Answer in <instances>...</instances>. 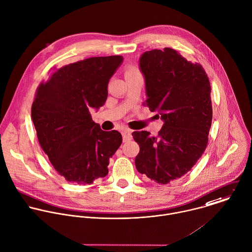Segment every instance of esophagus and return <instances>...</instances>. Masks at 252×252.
<instances>
[{"label":"esophagus","mask_w":252,"mask_h":252,"mask_svg":"<svg viewBox=\"0 0 252 252\" xmlns=\"http://www.w3.org/2000/svg\"><path fill=\"white\" fill-rule=\"evenodd\" d=\"M122 134H123V139H124V141H125V142L129 141V140L132 138L131 130H130V129H127V128L124 129V130H123V132H122Z\"/></svg>","instance_id":"obj_1"}]
</instances>
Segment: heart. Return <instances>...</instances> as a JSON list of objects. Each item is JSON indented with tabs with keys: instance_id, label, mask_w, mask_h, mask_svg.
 <instances>
[{
	"instance_id": "1",
	"label": "heart",
	"mask_w": 252,
	"mask_h": 252,
	"mask_svg": "<svg viewBox=\"0 0 252 252\" xmlns=\"http://www.w3.org/2000/svg\"><path fill=\"white\" fill-rule=\"evenodd\" d=\"M136 72H138V71H137V69H135L134 67H128V68L126 69V74H132V73H136Z\"/></svg>"
}]
</instances>
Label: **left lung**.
I'll use <instances>...</instances> for the list:
<instances>
[{"instance_id":"left-lung-1","label":"left lung","mask_w":252,"mask_h":252,"mask_svg":"<svg viewBox=\"0 0 252 252\" xmlns=\"http://www.w3.org/2000/svg\"><path fill=\"white\" fill-rule=\"evenodd\" d=\"M146 104L158 112L164 125L157 137L134 131L139 145L135 167L161 185L186 175L208 143L212 123L211 85L199 63L188 62L174 49H154L139 58Z\"/></svg>"}]
</instances>
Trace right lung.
I'll use <instances>...</instances> for the list:
<instances>
[{"label": "right lung", "mask_w": 252, "mask_h": 252, "mask_svg": "<svg viewBox=\"0 0 252 252\" xmlns=\"http://www.w3.org/2000/svg\"><path fill=\"white\" fill-rule=\"evenodd\" d=\"M122 56L94 57L55 71L37 89L31 118L38 141L55 170L67 182L90 185L108 175L110 158L122 144L117 130L92 121L108 97V83Z\"/></svg>", "instance_id": "right-lung-1"}]
</instances>
